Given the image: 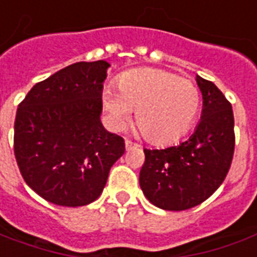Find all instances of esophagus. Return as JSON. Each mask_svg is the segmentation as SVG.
Listing matches in <instances>:
<instances>
[{
  "label": "esophagus",
  "instance_id": "esophagus-1",
  "mask_svg": "<svg viewBox=\"0 0 257 257\" xmlns=\"http://www.w3.org/2000/svg\"><path fill=\"white\" fill-rule=\"evenodd\" d=\"M124 144H125V149H132V148H136V147H138L137 144L133 143V141H130V140H125Z\"/></svg>",
  "mask_w": 257,
  "mask_h": 257
}]
</instances>
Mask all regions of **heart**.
<instances>
[{
  "instance_id": "obj_1",
  "label": "heart",
  "mask_w": 257,
  "mask_h": 257,
  "mask_svg": "<svg viewBox=\"0 0 257 257\" xmlns=\"http://www.w3.org/2000/svg\"><path fill=\"white\" fill-rule=\"evenodd\" d=\"M102 105L110 123L123 128L137 110L138 128L148 141L166 144L181 137L195 120L201 94L191 80L155 67H141L121 74L117 91L108 87Z\"/></svg>"
}]
</instances>
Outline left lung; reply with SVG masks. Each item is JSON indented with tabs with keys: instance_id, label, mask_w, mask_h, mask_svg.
Instances as JSON below:
<instances>
[{
	"instance_id": "obj_1",
	"label": "left lung",
	"mask_w": 257,
	"mask_h": 257,
	"mask_svg": "<svg viewBox=\"0 0 257 257\" xmlns=\"http://www.w3.org/2000/svg\"><path fill=\"white\" fill-rule=\"evenodd\" d=\"M195 80L203 98L195 132L176 147L144 149L140 187L152 205L165 210H187L206 201L224 181L234 155L231 103L212 81Z\"/></svg>"
}]
</instances>
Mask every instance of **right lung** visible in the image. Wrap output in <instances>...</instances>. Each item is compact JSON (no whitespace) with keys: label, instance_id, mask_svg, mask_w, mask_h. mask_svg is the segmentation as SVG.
Returning a JSON list of instances; mask_svg holds the SVG:
<instances>
[{"label":"right lung","instance_id":"add662e5","mask_svg":"<svg viewBox=\"0 0 257 257\" xmlns=\"http://www.w3.org/2000/svg\"><path fill=\"white\" fill-rule=\"evenodd\" d=\"M108 62H77L40 81L19 103L14 149L26 184L59 206L98 199L124 140L101 123Z\"/></svg>","mask_w":257,"mask_h":257}]
</instances>
